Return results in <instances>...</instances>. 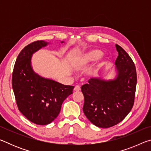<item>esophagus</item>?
Masks as SVG:
<instances>
[{
  "mask_svg": "<svg viewBox=\"0 0 151 151\" xmlns=\"http://www.w3.org/2000/svg\"><path fill=\"white\" fill-rule=\"evenodd\" d=\"M81 91V86H78V85H76L75 86V88H74V91H76V92H78Z\"/></svg>",
  "mask_w": 151,
  "mask_h": 151,
  "instance_id": "1",
  "label": "esophagus"
}]
</instances>
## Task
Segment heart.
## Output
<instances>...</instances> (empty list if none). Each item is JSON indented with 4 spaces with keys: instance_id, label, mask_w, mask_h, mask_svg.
<instances>
[{
    "instance_id": "1",
    "label": "heart",
    "mask_w": 151,
    "mask_h": 151,
    "mask_svg": "<svg viewBox=\"0 0 151 151\" xmlns=\"http://www.w3.org/2000/svg\"><path fill=\"white\" fill-rule=\"evenodd\" d=\"M103 52L100 50H93L86 52L82 57L80 60L83 63H90L98 60L103 55Z\"/></svg>"
}]
</instances>
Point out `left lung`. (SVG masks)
Returning a JSON list of instances; mask_svg holds the SVG:
<instances>
[{
	"mask_svg": "<svg viewBox=\"0 0 151 151\" xmlns=\"http://www.w3.org/2000/svg\"><path fill=\"white\" fill-rule=\"evenodd\" d=\"M117 75L112 80L92 78L81 86L85 98L83 112L89 121L100 128H109L121 122L133 106L137 71L132 58L116 45Z\"/></svg>",
	"mask_w": 151,
	"mask_h": 151,
	"instance_id": "obj_1",
	"label": "left lung"
}]
</instances>
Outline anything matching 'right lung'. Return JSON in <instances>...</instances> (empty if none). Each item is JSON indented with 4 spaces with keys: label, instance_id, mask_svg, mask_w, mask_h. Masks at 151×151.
<instances>
[{
    "label": "right lung",
    "instance_id": "add662e5",
    "mask_svg": "<svg viewBox=\"0 0 151 151\" xmlns=\"http://www.w3.org/2000/svg\"><path fill=\"white\" fill-rule=\"evenodd\" d=\"M48 44L37 40L26 46L18 56L12 76L18 109L28 120L39 125L48 124L57 118L63 101L74 88L43 78L33 70L32 55Z\"/></svg>",
    "mask_w": 151,
    "mask_h": 151
}]
</instances>
